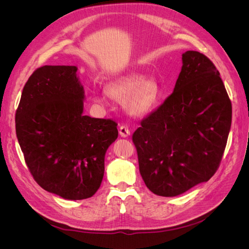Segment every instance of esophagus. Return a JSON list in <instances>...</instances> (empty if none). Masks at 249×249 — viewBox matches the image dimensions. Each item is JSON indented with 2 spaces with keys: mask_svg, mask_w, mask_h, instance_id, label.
I'll return each instance as SVG.
<instances>
[{
  "mask_svg": "<svg viewBox=\"0 0 249 249\" xmlns=\"http://www.w3.org/2000/svg\"><path fill=\"white\" fill-rule=\"evenodd\" d=\"M119 135L122 136L123 138H125L127 136H130L131 135V132L129 130V127H127L126 125H120L119 126Z\"/></svg>",
  "mask_w": 249,
  "mask_h": 249,
  "instance_id": "esophagus-1",
  "label": "esophagus"
}]
</instances>
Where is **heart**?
<instances>
[{
	"label": "heart",
	"mask_w": 249,
	"mask_h": 249,
	"mask_svg": "<svg viewBox=\"0 0 249 249\" xmlns=\"http://www.w3.org/2000/svg\"><path fill=\"white\" fill-rule=\"evenodd\" d=\"M161 89L155 79L147 78L145 73L130 72L110 82L107 92L94 94L96 104L107 106L110 97L124 102L125 109L135 116H142L152 111L159 102Z\"/></svg>",
	"instance_id": "1"
}]
</instances>
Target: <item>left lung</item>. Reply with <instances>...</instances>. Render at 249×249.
<instances>
[{
	"label": "left lung",
	"instance_id": "1",
	"mask_svg": "<svg viewBox=\"0 0 249 249\" xmlns=\"http://www.w3.org/2000/svg\"><path fill=\"white\" fill-rule=\"evenodd\" d=\"M182 62L173 92L133 134L140 175L159 196H178L208 182L231 124V103L212 61L187 51Z\"/></svg>",
	"mask_w": 249,
	"mask_h": 249
}]
</instances>
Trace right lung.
<instances>
[{
  "mask_svg": "<svg viewBox=\"0 0 249 249\" xmlns=\"http://www.w3.org/2000/svg\"><path fill=\"white\" fill-rule=\"evenodd\" d=\"M77 66L44 65L22 89L17 137L34 179L70 200L91 197L105 172V155L117 124L83 114L85 92Z\"/></svg>",
  "mask_w": 249,
  "mask_h": 249,
  "instance_id": "add662e5",
  "label": "right lung"
}]
</instances>
